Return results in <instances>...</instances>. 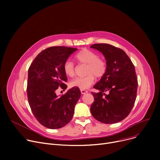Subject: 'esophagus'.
Masks as SVG:
<instances>
[{
	"mask_svg": "<svg viewBox=\"0 0 160 160\" xmlns=\"http://www.w3.org/2000/svg\"><path fill=\"white\" fill-rule=\"evenodd\" d=\"M80 91H81V93L82 94H86V93H87L88 92L87 90H85V89H81Z\"/></svg>",
	"mask_w": 160,
	"mask_h": 160,
	"instance_id": "34e87169",
	"label": "esophagus"
}]
</instances>
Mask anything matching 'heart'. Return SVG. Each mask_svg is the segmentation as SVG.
Here are the masks:
<instances>
[{"mask_svg": "<svg viewBox=\"0 0 160 160\" xmlns=\"http://www.w3.org/2000/svg\"><path fill=\"white\" fill-rule=\"evenodd\" d=\"M75 59L80 64L87 65L84 77L77 78L71 82V86L84 89L89 88L95 82V77L102 78L107 71V63L97 52L84 48L76 54ZM63 71L67 77L72 78L75 76V67L73 62L67 60L63 64Z\"/></svg>", "mask_w": 160, "mask_h": 160, "instance_id": "obj_1", "label": "heart"}]
</instances>
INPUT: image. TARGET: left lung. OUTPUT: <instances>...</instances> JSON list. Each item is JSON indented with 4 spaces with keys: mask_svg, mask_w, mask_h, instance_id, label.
Segmentation results:
<instances>
[{
    "mask_svg": "<svg viewBox=\"0 0 160 160\" xmlns=\"http://www.w3.org/2000/svg\"><path fill=\"white\" fill-rule=\"evenodd\" d=\"M90 47L101 52L107 63L106 74L93 86L99 92H91L94 102L91 106V113L102 123L120 122L129 115L136 99L138 83L135 67L119 48L106 43H97Z\"/></svg>",
    "mask_w": 160,
    "mask_h": 160,
    "instance_id": "obj_1",
    "label": "left lung"
}]
</instances>
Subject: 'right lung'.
Segmentation results:
<instances>
[{
	"mask_svg": "<svg viewBox=\"0 0 160 160\" xmlns=\"http://www.w3.org/2000/svg\"><path fill=\"white\" fill-rule=\"evenodd\" d=\"M77 50L63 46L47 48L36 57L28 69V103L36 119L48 128H60L68 124L81 96L76 87L60 97L56 93L59 87L63 90L67 88L63 64Z\"/></svg>",
	"mask_w": 160,
	"mask_h": 160,
	"instance_id": "right-lung-1",
	"label": "right lung"
}]
</instances>
